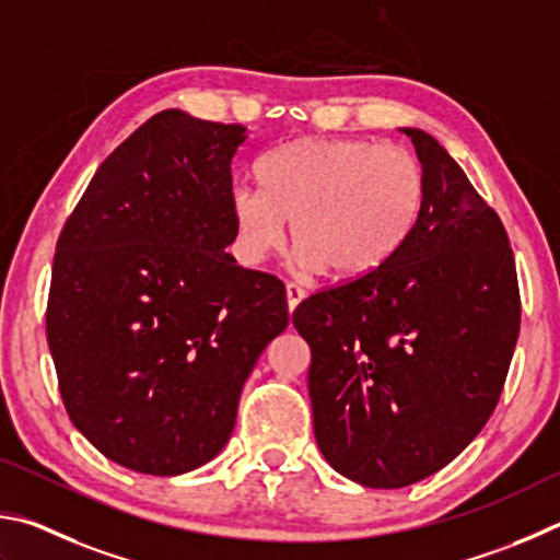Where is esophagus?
I'll return each instance as SVG.
<instances>
[{
  "label": "esophagus",
  "instance_id": "1",
  "mask_svg": "<svg viewBox=\"0 0 560 560\" xmlns=\"http://www.w3.org/2000/svg\"><path fill=\"white\" fill-rule=\"evenodd\" d=\"M285 290H288V307H290V312L295 310L302 300H305V288H300L298 282H288L285 285Z\"/></svg>",
  "mask_w": 560,
  "mask_h": 560
}]
</instances>
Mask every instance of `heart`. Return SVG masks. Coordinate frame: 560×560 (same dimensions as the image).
Here are the masks:
<instances>
[{
	"instance_id": "obj_1",
	"label": "heart",
	"mask_w": 560,
	"mask_h": 560,
	"mask_svg": "<svg viewBox=\"0 0 560 560\" xmlns=\"http://www.w3.org/2000/svg\"><path fill=\"white\" fill-rule=\"evenodd\" d=\"M258 179L260 189L231 194L243 258L278 250L288 219L302 262L335 278H364L394 258L425 201L416 156L369 140H300L265 156Z\"/></svg>"
}]
</instances>
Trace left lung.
Returning <instances> with one entry per match:
<instances>
[{"label": "left lung", "instance_id": "obj_1", "mask_svg": "<svg viewBox=\"0 0 560 560\" xmlns=\"http://www.w3.org/2000/svg\"><path fill=\"white\" fill-rule=\"evenodd\" d=\"M425 201L378 270L302 300L292 325L312 351L315 438L351 482L398 489L463 453L502 396L522 302L492 206L416 127Z\"/></svg>", "mask_w": 560, "mask_h": 560}]
</instances>
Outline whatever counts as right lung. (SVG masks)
I'll list each match as a JSON object with an SVG mask.
<instances>
[{
  "mask_svg": "<svg viewBox=\"0 0 560 560\" xmlns=\"http://www.w3.org/2000/svg\"><path fill=\"white\" fill-rule=\"evenodd\" d=\"M243 125L162 110L101 164L58 235L46 339L73 425L142 475L229 443L245 378L288 327L285 285L235 265Z\"/></svg>",
  "mask_w": 560,
  "mask_h": 560,
  "instance_id": "add662e5",
  "label": "right lung"
}]
</instances>
